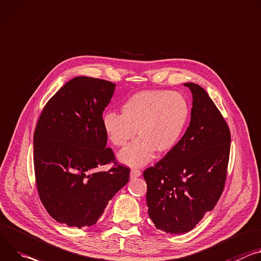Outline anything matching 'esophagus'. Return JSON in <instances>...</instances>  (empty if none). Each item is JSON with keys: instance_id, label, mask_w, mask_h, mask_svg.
Masks as SVG:
<instances>
[{"instance_id": "esophagus-1", "label": "esophagus", "mask_w": 261, "mask_h": 261, "mask_svg": "<svg viewBox=\"0 0 261 261\" xmlns=\"http://www.w3.org/2000/svg\"><path fill=\"white\" fill-rule=\"evenodd\" d=\"M141 175V172L139 170H136V169H132L131 172H130V177L131 178H137Z\"/></svg>"}]
</instances>
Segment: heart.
I'll return each instance as SVG.
<instances>
[{"label": "heart", "instance_id": "obj_1", "mask_svg": "<svg viewBox=\"0 0 261 261\" xmlns=\"http://www.w3.org/2000/svg\"><path fill=\"white\" fill-rule=\"evenodd\" d=\"M122 114L106 112L103 128L110 143L125 147L137 130L133 144L118 154L129 167H143L155 152L167 154L179 141L189 116V106L183 96L165 90H144L134 93L122 105Z\"/></svg>", "mask_w": 261, "mask_h": 261}]
</instances>
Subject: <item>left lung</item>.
Returning a JSON list of instances; mask_svg holds the SVG:
<instances>
[{
	"instance_id": "1",
	"label": "left lung",
	"mask_w": 261,
	"mask_h": 261,
	"mask_svg": "<svg viewBox=\"0 0 261 261\" xmlns=\"http://www.w3.org/2000/svg\"><path fill=\"white\" fill-rule=\"evenodd\" d=\"M193 94L191 123L175 148L144 172L149 217L170 234L191 231L217 205L225 186L230 154L229 127L200 85Z\"/></svg>"
}]
</instances>
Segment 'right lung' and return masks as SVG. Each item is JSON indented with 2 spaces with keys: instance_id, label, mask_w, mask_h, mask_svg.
<instances>
[{
  "instance_id": "right-lung-1",
  "label": "right lung",
  "mask_w": 261,
  "mask_h": 261,
  "mask_svg": "<svg viewBox=\"0 0 261 261\" xmlns=\"http://www.w3.org/2000/svg\"><path fill=\"white\" fill-rule=\"evenodd\" d=\"M115 84L90 77L65 83L43 107L34 132L38 195L49 215L69 227H89L129 181L130 170L106 148L103 111ZM113 162L107 172L95 170Z\"/></svg>"
}]
</instances>
